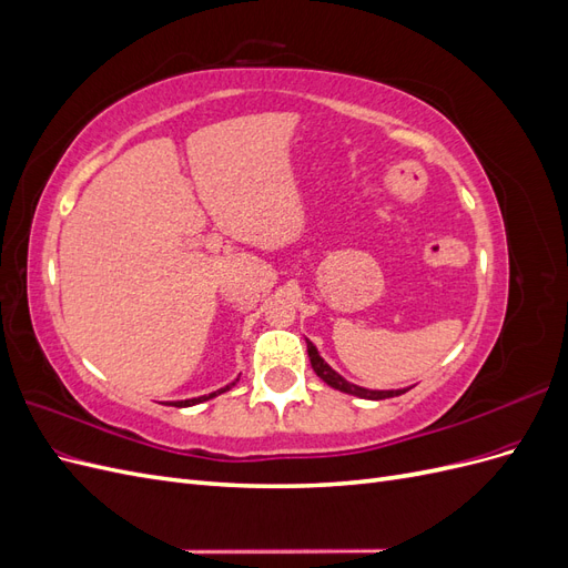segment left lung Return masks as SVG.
Returning <instances> with one entry per match:
<instances>
[{"mask_svg": "<svg viewBox=\"0 0 568 568\" xmlns=\"http://www.w3.org/2000/svg\"><path fill=\"white\" fill-rule=\"evenodd\" d=\"M307 355H311V365H313L315 374L320 376V379H322L324 384H329V386H332V388H336V390H343V393L357 395V398H367V400H384V398H395V395H400V393L409 390V388H403V390H369V388H363V386H355V384L346 382V379H343L341 374H336V372H334L329 365L324 363V359L320 357L317 348L313 346L311 341H307Z\"/></svg>", "mask_w": 568, "mask_h": 568, "instance_id": "left-lung-1", "label": "left lung"}]
</instances>
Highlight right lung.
<instances>
[{
	"mask_svg": "<svg viewBox=\"0 0 568 568\" xmlns=\"http://www.w3.org/2000/svg\"><path fill=\"white\" fill-rule=\"evenodd\" d=\"M239 382V379H236ZM234 382V384H236ZM234 384H230V386H225V388H220V390H215V393H209V395H201V398H192V400H178L175 403V407H189V405H199V403H203V400H211V398H215L217 393H225V390H230Z\"/></svg>",
	"mask_w": 568,
	"mask_h": 568,
	"instance_id": "add662e5",
	"label": "right lung"
}]
</instances>
